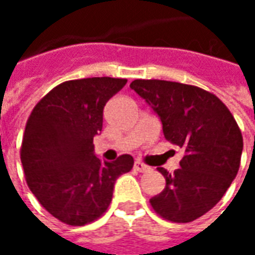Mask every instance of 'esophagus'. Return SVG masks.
Segmentation results:
<instances>
[{"label": "esophagus", "mask_w": 255, "mask_h": 255, "mask_svg": "<svg viewBox=\"0 0 255 255\" xmlns=\"http://www.w3.org/2000/svg\"><path fill=\"white\" fill-rule=\"evenodd\" d=\"M133 168L136 171H139V172H145V171L149 170V165L143 164L142 161H135L133 163Z\"/></svg>", "instance_id": "34e87169"}]
</instances>
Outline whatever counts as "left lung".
<instances>
[{
    "label": "left lung",
    "instance_id": "left-lung-1",
    "mask_svg": "<svg viewBox=\"0 0 255 255\" xmlns=\"http://www.w3.org/2000/svg\"><path fill=\"white\" fill-rule=\"evenodd\" d=\"M156 112L165 139L183 147L181 168L163 167L165 188L150 206L171 222L197 220L220 202L239 171L243 136L227 106L199 87L165 80H133L129 84Z\"/></svg>",
    "mask_w": 255,
    "mask_h": 255
}]
</instances>
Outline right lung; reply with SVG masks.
<instances>
[{
  "label": "right lung",
  "instance_id": "obj_1",
  "mask_svg": "<svg viewBox=\"0 0 255 255\" xmlns=\"http://www.w3.org/2000/svg\"><path fill=\"white\" fill-rule=\"evenodd\" d=\"M126 84L113 77L65 81L28 116L20 147L24 178L41 206L63 224L83 227L102 217L116 179L132 168L129 154L112 163L94 154L105 105Z\"/></svg>",
  "mask_w": 255,
  "mask_h": 255
}]
</instances>
